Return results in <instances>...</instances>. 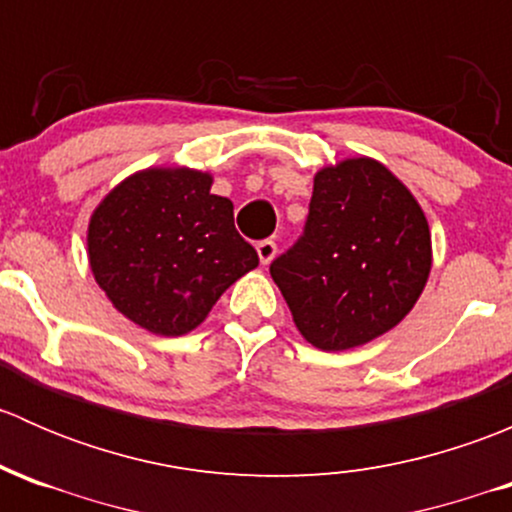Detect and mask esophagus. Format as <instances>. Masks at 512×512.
Masks as SVG:
<instances>
[{"mask_svg":"<svg viewBox=\"0 0 512 512\" xmlns=\"http://www.w3.org/2000/svg\"><path fill=\"white\" fill-rule=\"evenodd\" d=\"M257 255H260L262 265H270V262L275 260V255H277V245L272 240L257 242Z\"/></svg>","mask_w":512,"mask_h":512,"instance_id":"obj_1","label":"esophagus"}]
</instances>
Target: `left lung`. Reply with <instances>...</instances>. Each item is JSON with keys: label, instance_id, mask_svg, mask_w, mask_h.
<instances>
[{"label": "left lung", "instance_id": "left-lung-1", "mask_svg": "<svg viewBox=\"0 0 512 512\" xmlns=\"http://www.w3.org/2000/svg\"><path fill=\"white\" fill-rule=\"evenodd\" d=\"M426 213L379 160L342 158L314 173L304 235L270 275L294 327L322 352H347L391 332L431 275Z\"/></svg>", "mask_w": 512, "mask_h": 512}]
</instances>
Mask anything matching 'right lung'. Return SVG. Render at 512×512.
Segmentation results:
<instances>
[{
    "label": "right lung",
    "mask_w": 512,
    "mask_h": 512,
    "mask_svg": "<svg viewBox=\"0 0 512 512\" xmlns=\"http://www.w3.org/2000/svg\"><path fill=\"white\" fill-rule=\"evenodd\" d=\"M210 188L208 170L151 165L113 185L89 218L96 285L123 317L158 337L193 332L220 294L260 265L235 230L232 203Z\"/></svg>",
    "instance_id": "right-lung-1"
}]
</instances>
